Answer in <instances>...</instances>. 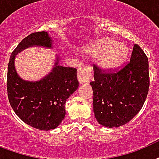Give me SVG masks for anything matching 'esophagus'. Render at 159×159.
Here are the masks:
<instances>
[{"mask_svg":"<svg viewBox=\"0 0 159 159\" xmlns=\"http://www.w3.org/2000/svg\"><path fill=\"white\" fill-rule=\"evenodd\" d=\"M78 75V80L80 84H89L91 79V72L89 66H83L78 69L77 72Z\"/></svg>","mask_w":159,"mask_h":159,"instance_id":"1","label":"esophagus"}]
</instances>
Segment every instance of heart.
Masks as SVG:
<instances>
[{
	"mask_svg": "<svg viewBox=\"0 0 159 159\" xmlns=\"http://www.w3.org/2000/svg\"><path fill=\"white\" fill-rule=\"evenodd\" d=\"M129 54L128 48L112 39H101L89 48V55L100 57L99 65L104 70L110 71L118 68L125 61Z\"/></svg>",
	"mask_w": 159,
	"mask_h": 159,
	"instance_id": "obj_1",
	"label": "heart"
}]
</instances>
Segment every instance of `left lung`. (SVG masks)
Returning <instances> with one entry per match:
<instances>
[{
	"label": "left lung",
	"mask_w": 159,
	"mask_h": 159,
	"mask_svg": "<svg viewBox=\"0 0 159 159\" xmlns=\"http://www.w3.org/2000/svg\"><path fill=\"white\" fill-rule=\"evenodd\" d=\"M93 113L99 124L117 128L129 122L142 109L149 88L148 60L137 44L130 61L118 71L102 73L93 65Z\"/></svg>",
	"instance_id": "1"
}]
</instances>
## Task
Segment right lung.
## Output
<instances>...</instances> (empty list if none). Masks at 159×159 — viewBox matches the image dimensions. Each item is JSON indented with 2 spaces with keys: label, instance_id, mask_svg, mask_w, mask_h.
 I'll list each match as a JSON object with an SVG mask.
<instances>
[{
  "label": "right lung",
  "instance_id": "obj_1",
  "mask_svg": "<svg viewBox=\"0 0 159 159\" xmlns=\"http://www.w3.org/2000/svg\"><path fill=\"white\" fill-rule=\"evenodd\" d=\"M47 32L30 34L20 42L10 58L7 71V94L16 115L30 126L40 130L54 129L66 116V102L78 89L77 70L59 66L39 81L22 80L15 68L16 55L30 46L52 48Z\"/></svg>",
  "mask_w": 159,
  "mask_h": 159
}]
</instances>
